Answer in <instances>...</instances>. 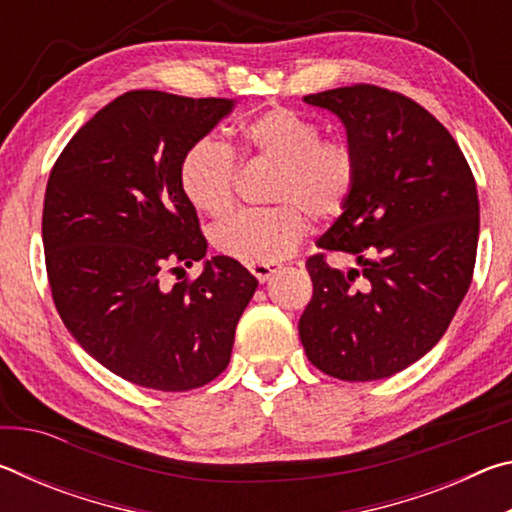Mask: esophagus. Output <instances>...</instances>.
<instances>
[{"mask_svg": "<svg viewBox=\"0 0 512 512\" xmlns=\"http://www.w3.org/2000/svg\"><path fill=\"white\" fill-rule=\"evenodd\" d=\"M250 273H253L259 282H268L271 280V275L280 271V264H250Z\"/></svg>", "mask_w": 512, "mask_h": 512, "instance_id": "obj_1", "label": "esophagus"}]
</instances>
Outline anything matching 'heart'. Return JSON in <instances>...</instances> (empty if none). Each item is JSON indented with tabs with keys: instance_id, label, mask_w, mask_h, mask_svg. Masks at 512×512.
Returning <instances> with one entry per match:
<instances>
[{
	"instance_id": "obj_1",
	"label": "heart",
	"mask_w": 512,
	"mask_h": 512,
	"mask_svg": "<svg viewBox=\"0 0 512 512\" xmlns=\"http://www.w3.org/2000/svg\"><path fill=\"white\" fill-rule=\"evenodd\" d=\"M320 126L291 108H268L241 126L246 155L275 162L273 207L232 212L212 228L214 246L246 264H273L291 253L316 221L341 216L357 192L359 158L354 146L320 137ZM237 155L216 137L189 144L180 160V187L196 210L223 214L235 203Z\"/></svg>"
}]
</instances>
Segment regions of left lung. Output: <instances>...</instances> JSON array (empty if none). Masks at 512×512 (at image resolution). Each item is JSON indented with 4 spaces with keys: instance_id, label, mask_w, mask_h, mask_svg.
Returning a JSON list of instances; mask_svg holds the SVG:
<instances>
[{
    "instance_id": "1",
    "label": "left lung",
    "mask_w": 512,
    "mask_h": 512,
    "mask_svg": "<svg viewBox=\"0 0 512 512\" xmlns=\"http://www.w3.org/2000/svg\"><path fill=\"white\" fill-rule=\"evenodd\" d=\"M339 115L359 158L352 201L307 259V359L343 381L391 377L447 332L470 289L479 196L452 133L400 92L370 83L305 97ZM327 252L350 254L341 272Z\"/></svg>"
}]
</instances>
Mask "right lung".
Segmentation results:
<instances>
[{
  "label": "right lung",
  "instance_id": "add662e5",
  "mask_svg": "<svg viewBox=\"0 0 512 512\" xmlns=\"http://www.w3.org/2000/svg\"><path fill=\"white\" fill-rule=\"evenodd\" d=\"M230 110V99L131 90L67 142L47 180L42 244L60 318L101 366L153 391L219 377L257 289L223 255L166 282L207 250L180 160Z\"/></svg>",
  "mask_w": 512,
  "mask_h": 512
}]
</instances>
